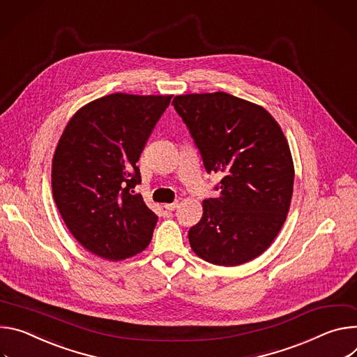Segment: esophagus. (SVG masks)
I'll return each mask as SVG.
<instances>
[{
  "label": "esophagus",
  "mask_w": 357,
  "mask_h": 357,
  "mask_svg": "<svg viewBox=\"0 0 357 357\" xmlns=\"http://www.w3.org/2000/svg\"><path fill=\"white\" fill-rule=\"evenodd\" d=\"M177 207H178V203H177V202H176V203H170V204H165V208L169 210V211H174Z\"/></svg>",
  "instance_id": "obj_1"
}]
</instances>
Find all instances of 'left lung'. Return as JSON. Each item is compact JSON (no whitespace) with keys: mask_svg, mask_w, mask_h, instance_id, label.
<instances>
[{"mask_svg":"<svg viewBox=\"0 0 357 357\" xmlns=\"http://www.w3.org/2000/svg\"><path fill=\"white\" fill-rule=\"evenodd\" d=\"M172 105L207 173L222 176L220 195L203 202V217L188 231L191 250L221 266L255 259L280 234L294 192V160L280 123L265 107L225 92L178 95Z\"/></svg>","mask_w":357,"mask_h":357,"instance_id":"obj_1","label":"left lung"}]
</instances>
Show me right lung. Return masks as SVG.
I'll list each match as a JSON object with an SVG mask.
<instances>
[{"instance_id": "obj_1", "label": "right lung", "mask_w": 357, "mask_h": 357, "mask_svg": "<svg viewBox=\"0 0 357 357\" xmlns=\"http://www.w3.org/2000/svg\"><path fill=\"white\" fill-rule=\"evenodd\" d=\"M173 95L110 93L70 117L52 157V195L75 240L107 261L147 248L157 215L133 188L136 163Z\"/></svg>"}]
</instances>
